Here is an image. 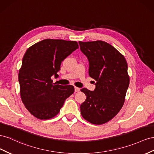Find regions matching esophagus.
Instances as JSON below:
<instances>
[{"instance_id":"obj_1","label":"esophagus","mask_w":154,"mask_h":154,"mask_svg":"<svg viewBox=\"0 0 154 154\" xmlns=\"http://www.w3.org/2000/svg\"><path fill=\"white\" fill-rule=\"evenodd\" d=\"M75 88V92H77V91H80V88H78V87H76V86H75V88Z\"/></svg>"}]
</instances>
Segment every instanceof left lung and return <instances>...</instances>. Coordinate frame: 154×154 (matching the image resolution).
Instances as JSON below:
<instances>
[{
	"mask_svg": "<svg viewBox=\"0 0 154 154\" xmlns=\"http://www.w3.org/2000/svg\"><path fill=\"white\" fill-rule=\"evenodd\" d=\"M89 61V75L97 81L94 91L82 88L86 99L81 113L94 125L112 120L123 106L130 77L125 57L109 44L102 41L79 42Z\"/></svg>",
	"mask_w": 154,
	"mask_h": 154,
	"instance_id": "1",
	"label": "left lung"
}]
</instances>
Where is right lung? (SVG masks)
Here are the masks:
<instances>
[{
    "instance_id": "1",
    "label": "right lung",
    "mask_w": 154,
    "mask_h": 154,
    "mask_svg": "<svg viewBox=\"0 0 154 154\" xmlns=\"http://www.w3.org/2000/svg\"><path fill=\"white\" fill-rule=\"evenodd\" d=\"M77 48L76 41L47 38L26 50L18 76L20 95L26 108L38 119L57 115L73 94V86L55 85L51 77L58 76L61 62Z\"/></svg>"
}]
</instances>
